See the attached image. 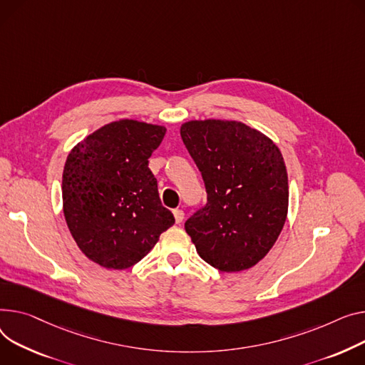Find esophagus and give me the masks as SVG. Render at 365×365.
Instances as JSON below:
<instances>
[{"label": "esophagus", "mask_w": 365, "mask_h": 365, "mask_svg": "<svg viewBox=\"0 0 365 365\" xmlns=\"http://www.w3.org/2000/svg\"><path fill=\"white\" fill-rule=\"evenodd\" d=\"M173 214H175V218H176V223L180 225L183 222V218H185V212L182 210H175Z\"/></svg>", "instance_id": "obj_1"}]
</instances>
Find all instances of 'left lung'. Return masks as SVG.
Returning a JSON list of instances; mask_svg holds the SVG:
<instances>
[{
	"label": "left lung",
	"instance_id": "left-lung-1",
	"mask_svg": "<svg viewBox=\"0 0 365 365\" xmlns=\"http://www.w3.org/2000/svg\"><path fill=\"white\" fill-rule=\"evenodd\" d=\"M180 136L207 190V204L187 218L186 233L214 269H251L272 250L286 222L282 153L239 121L192 120L182 125Z\"/></svg>",
	"mask_w": 365,
	"mask_h": 365
}]
</instances>
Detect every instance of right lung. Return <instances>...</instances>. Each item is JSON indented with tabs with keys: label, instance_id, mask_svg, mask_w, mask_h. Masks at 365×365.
Segmentation results:
<instances>
[{
	"label": "right lung",
	"instance_id": "right-lung-1",
	"mask_svg": "<svg viewBox=\"0 0 365 365\" xmlns=\"http://www.w3.org/2000/svg\"><path fill=\"white\" fill-rule=\"evenodd\" d=\"M164 135L163 126L113 121L78 143L66 160V223L81 251L106 269L135 265L175 225L148 168Z\"/></svg>",
	"mask_w": 365,
	"mask_h": 365
}]
</instances>
